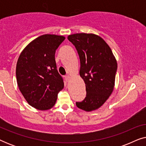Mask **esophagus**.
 <instances>
[{
	"label": "esophagus",
	"mask_w": 146,
	"mask_h": 146,
	"mask_svg": "<svg viewBox=\"0 0 146 146\" xmlns=\"http://www.w3.org/2000/svg\"><path fill=\"white\" fill-rule=\"evenodd\" d=\"M65 78H66V81H68L70 79V76H65Z\"/></svg>",
	"instance_id": "1"
}]
</instances>
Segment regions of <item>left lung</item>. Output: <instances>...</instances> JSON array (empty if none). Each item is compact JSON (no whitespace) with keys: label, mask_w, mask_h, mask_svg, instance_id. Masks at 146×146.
I'll return each mask as SVG.
<instances>
[{"label":"left lung","mask_w":146,"mask_h":146,"mask_svg":"<svg viewBox=\"0 0 146 146\" xmlns=\"http://www.w3.org/2000/svg\"><path fill=\"white\" fill-rule=\"evenodd\" d=\"M68 39L78 51L80 75L86 90L85 99L76 104L86 111L96 110L106 102L113 90L117 61L108 44L99 36L78 33L69 35Z\"/></svg>","instance_id":"8db88e82"}]
</instances>
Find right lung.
I'll return each mask as SVG.
<instances>
[{"instance_id": "obj_1", "label": "right lung", "mask_w": 146, "mask_h": 146, "mask_svg": "<svg viewBox=\"0 0 146 146\" xmlns=\"http://www.w3.org/2000/svg\"><path fill=\"white\" fill-rule=\"evenodd\" d=\"M65 40L63 36L44 35L31 42L18 59L16 76L18 86L29 105L47 110L56 102L64 88L56 69L55 52Z\"/></svg>"}]
</instances>
